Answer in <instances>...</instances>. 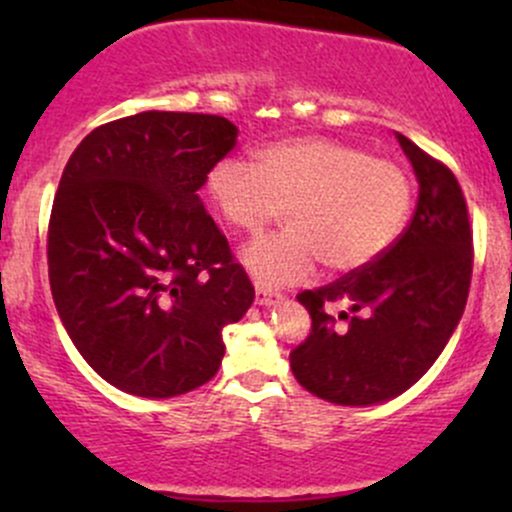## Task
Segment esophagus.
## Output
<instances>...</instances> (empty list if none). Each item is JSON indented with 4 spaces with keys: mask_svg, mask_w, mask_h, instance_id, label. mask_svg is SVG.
Returning <instances> with one entry per match:
<instances>
[{
    "mask_svg": "<svg viewBox=\"0 0 512 512\" xmlns=\"http://www.w3.org/2000/svg\"><path fill=\"white\" fill-rule=\"evenodd\" d=\"M276 301H279V293L264 289V286H257V289H255V303L257 305H272Z\"/></svg>",
    "mask_w": 512,
    "mask_h": 512,
    "instance_id": "34e87169",
    "label": "esophagus"
}]
</instances>
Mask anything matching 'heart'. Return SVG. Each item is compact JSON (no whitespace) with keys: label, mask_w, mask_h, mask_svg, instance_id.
<instances>
[{"label":"heart","mask_w":512,"mask_h":512,"mask_svg":"<svg viewBox=\"0 0 512 512\" xmlns=\"http://www.w3.org/2000/svg\"><path fill=\"white\" fill-rule=\"evenodd\" d=\"M204 187L223 221L243 233L262 231L286 207L289 226L243 250L264 286L303 284L320 262L332 274L361 272L402 236L414 197L397 161L327 137L279 139L255 163L223 156Z\"/></svg>","instance_id":"b5f03b06"}]
</instances>
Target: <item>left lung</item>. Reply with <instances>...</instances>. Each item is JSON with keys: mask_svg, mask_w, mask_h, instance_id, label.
<instances>
[{"mask_svg": "<svg viewBox=\"0 0 512 512\" xmlns=\"http://www.w3.org/2000/svg\"><path fill=\"white\" fill-rule=\"evenodd\" d=\"M419 180L409 226L380 260L320 289L298 293L310 313L308 339L291 351L305 390L346 407L409 390L445 349L472 281V226L452 170L397 134ZM330 302H349L334 318Z\"/></svg>", "mask_w": 512, "mask_h": 512, "instance_id": "1", "label": "left lung"}]
</instances>
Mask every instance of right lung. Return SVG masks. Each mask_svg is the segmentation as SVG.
Instances as JSON below:
<instances>
[{
  "instance_id": "1",
  "label": "right lung",
  "mask_w": 512,
  "mask_h": 512,
  "mask_svg": "<svg viewBox=\"0 0 512 512\" xmlns=\"http://www.w3.org/2000/svg\"><path fill=\"white\" fill-rule=\"evenodd\" d=\"M219 115L149 113L105 122L64 166L48 226L50 289L86 363L137 397L209 383L223 327L255 298L204 209L211 163L236 146Z\"/></svg>"
}]
</instances>
